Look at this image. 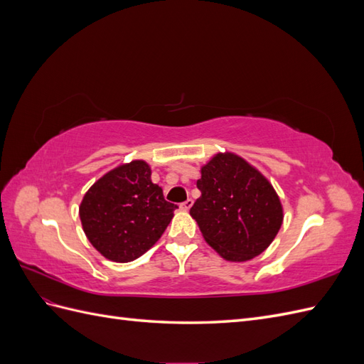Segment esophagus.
I'll return each mask as SVG.
<instances>
[{
    "instance_id": "obj_1",
    "label": "esophagus",
    "mask_w": 364,
    "mask_h": 364,
    "mask_svg": "<svg viewBox=\"0 0 364 364\" xmlns=\"http://www.w3.org/2000/svg\"><path fill=\"white\" fill-rule=\"evenodd\" d=\"M191 206H193V200H191V199H188V200H185L183 203H181V209H182V211H190Z\"/></svg>"
}]
</instances>
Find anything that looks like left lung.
<instances>
[{"label":"left lung","instance_id":"8db88e82","mask_svg":"<svg viewBox=\"0 0 364 364\" xmlns=\"http://www.w3.org/2000/svg\"><path fill=\"white\" fill-rule=\"evenodd\" d=\"M200 197L190 209L206 243L230 262L266 250L279 232L284 209L258 168L232 151H218L200 167Z\"/></svg>","mask_w":364,"mask_h":364}]
</instances>
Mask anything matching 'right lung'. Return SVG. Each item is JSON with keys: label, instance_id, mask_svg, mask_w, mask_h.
Masks as SVG:
<instances>
[{"label": "right lung", "instance_id": "add662e5", "mask_svg": "<svg viewBox=\"0 0 364 364\" xmlns=\"http://www.w3.org/2000/svg\"><path fill=\"white\" fill-rule=\"evenodd\" d=\"M178 208L151 182L150 165L119 164L83 196L79 215L90 243L107 259L130 262L156 243Z\"/></svg>", "mask_w": 364, "mask_h": 364}]
</instances>
